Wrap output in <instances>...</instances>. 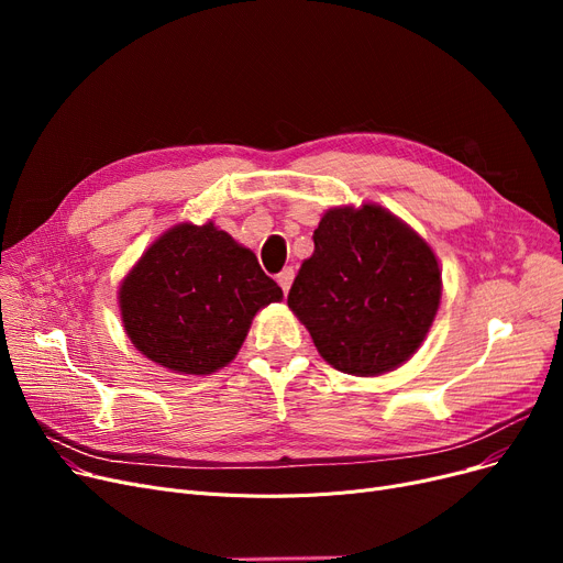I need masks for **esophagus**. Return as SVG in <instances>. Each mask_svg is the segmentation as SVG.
Segmentation results:
<instances>
[{
	"label": "esophagus",
	"instance_id": "1",
	"mask_svg": "<svg viewBox=\"0 0 563 563\" xmlns=\"http://www.w3.org/2000/svg\"><path fill=\"white\" fill-rule=\"evenodd\" d=\"M291 280H294V269H291V266H285V269L278 274V285L283 287V291H285V294L289 291Z\"/></svg>",
	"mask_w": 563,
	"mask_h": 563
}]
</instances>
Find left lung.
Here are the masks:
<instances>
[{"label":"left lung","mask_w":563,"mask_h":563,"mask_svg":"<svg viewBox=\"0 0 563 563\" xmlns=\"http://www.w3.org/2000/svg\"><path fill=\"white\" fill-rule=\"evenodd\" d=\"M312 242L287 306L317 351L353 376L406 363L440 303V269L427 242L378 205L327 212Z\"/></svg>","instance_id":"obj_1"}]
</instances>
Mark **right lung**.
I'll return each mask as SVG.
<instances>
[{"instance_id": "add662e5", "label": "right lung", "mask_w": 563, "mask_h": 563, "mask_svg": "<svg viewBox=\"0 0 563 563\" xmlns=\"http://www.w3.org/2000/svg\"><path fill=\"white\" fill-rule=\"evenodd\" d=\"M280 299L253 251L214 223H183L125 278L121 312L143 356L180 374H212L236 356L255 312Z\"/></svg>"}]
</instances>
